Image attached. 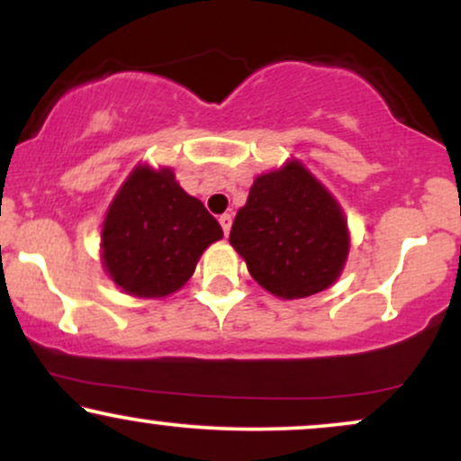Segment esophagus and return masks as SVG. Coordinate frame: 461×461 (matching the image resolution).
I'll return each mask as SVG.
<instances>
[{
	"label": "esophagus",
	"mask_w": 461,
	"mask_h": 461,
	"mask_svg": "<svg viewBox=\"0 0 461 461\" xmlns=\"http://www.w3.org/2000/svg\"><path fill=\"white\" fill-rule=\"evenodd\" d=\"M231 221H234V219H231V214H223V216H221V219H219V223H221V227H223V231H225V236L230 234Z\"/></svg>",
	"instance_id": "1"
}]
</instances>
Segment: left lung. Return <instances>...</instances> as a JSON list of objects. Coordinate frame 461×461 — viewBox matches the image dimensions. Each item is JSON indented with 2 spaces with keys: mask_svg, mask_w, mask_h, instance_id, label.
I'll use <instances>...</instances> for the list:
<instances>
[{
  "mask_svg": "<svg viewBox=\"0 0 461 461\" xmlns=\"http://www.w3.org/2000/svg\"><path fill=\"white\" fill-rule=\"evenodd\" d=\"M230 245L264 290L279 299H305L338 282L351 236L338 199L290 158L253 179Z\"/></svg>",
  "mask_w": 461,
  "mask_h": 461,
  "instance_id": "1",
  "label": "left lung"
}]
</instances>
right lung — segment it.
<instances>
[{"mask_svg":"<svg viewBox=\"0 0 461 461\" xmlns=\"http://www.w3.org/2000/svg\"><path fill=\"white\" fill-rule=\"evenodd\" d=\"M223 230L173 168L136 164L102 225L104 271L125 294L162 299L193 277L201 253Z\"/></svg>","mask_w":461,"mask_h":461,"instance_id":"obj_1","label":"right lung"}]
</instances>
